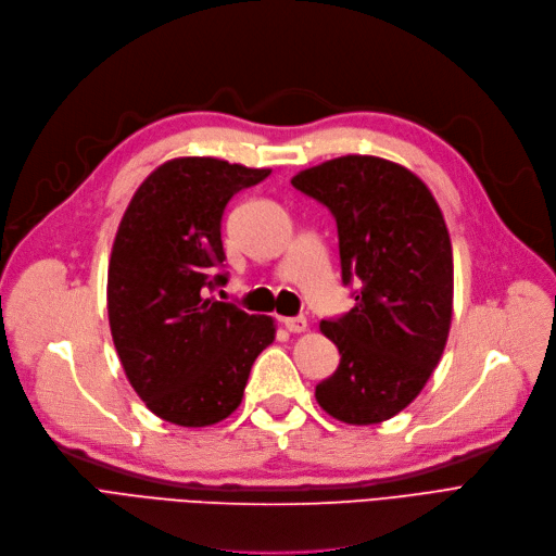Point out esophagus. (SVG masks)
<instances>
[{
	"mask_svg": "<svg viewBox=\"0 0 556 556\" xmlns=\"http://www.w3.org/2000/svg\"><path fill=\"white\" fill-rule=\"evenodd\" d=\"M283 327L291 333H302L306 329V318L298 316V318H283Z\"/></svg>",
	"mask_w": 556,
	"mask_h": 556,
	"instance_id": "1",
	"label": "esophagus"
}]
</instances>
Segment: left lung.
<instances>
[{"mask_svg": "<svg viewBox=\"0 0 556 556\" xmlns=\"http://www.w3.org/2000/svg\"><path fill=\"white\" fill-rule=\"evenodd\" d=\"M291 184L331 211L343 283H358L345 316L320 323L341 364L316 400L341 422H383L418 397L447 343L454 265L443 213L412 170L379 156L331 159Z\"/></svg>", "mask_w": 556, "mask_h": 556, "instance_id": "obj_1", "label": "left lung"}]
</instances>
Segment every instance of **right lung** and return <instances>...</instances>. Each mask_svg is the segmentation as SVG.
Listing matches in <instances>:
<instances>
[{
	"instance_id": "right-lung-1",
	"label": "right lung",
	"mask_w": 556,
	"mask_h": 556,
	"mask_svg": "<svg viewBox=\"0 0 556 556\" xmlns=\"http://www.w3.org/2000/svg\"><path fill=\"white\" fill-rule=\"evenodd\" d=\"M270 170L213 156L173 159L144 179L109 261V325L119 364L150 412L206 427L243 400L254 358L275 341L268 316L208 298L227 283L223 213Z\"/></svg>"
}]
</instances>
